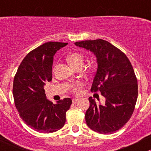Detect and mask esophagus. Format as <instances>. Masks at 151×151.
Returning <instances> with one entry per match:
<instances>
[{
  "label": "esophagus",
  "instance_id": "34e87169",
  "mask_svg": "<svg viewBox=\"0 0 151 151\" xmlns=\"http://www.w3.org/2000/svg\"><path fill=\"white\" fill-rule=\"evenodd\" d=\"M79 101H80V99H72V102L74 103V104H77Z\"/></svg>",
  "mask_w": 151,
  "mask_h": 151
}]
</instances>
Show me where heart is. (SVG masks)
Returning a JSON list of instances; mask_svg holds the SVG:
<instances>
[{
    "instance_id": "1",
    "label": "heart",
    "mask_w": 151,
    "mask_h": 151,
    "mask_svg": "<svg viewBox=\"0 0 151 151\" xmlns=\"http://www.w3.org/2000/svg\"><path fill=\"white\" fill-rule=\"evenodd\" d=\"M67 60L69 63V64L74 68H76L80 65H82L83 63V57L81 54L78 52H73L70 54L67 58ZM80 83H77L75 85L73 86V89L74 91H77V88L80 86Z\"/></svg>"
}]
</instances>
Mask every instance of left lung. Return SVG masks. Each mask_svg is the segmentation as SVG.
Segmentation results:
<instances>
[{
  "label": "left lung",
  "mask_w": 151,
  "mask_h": 151,
  "mask_svg": "<svg viewBox=\"0 0 151 151\" xmlns=\"http://www.w3.org/2000/svg\"><path fill=\"white\" fill-rule=\"evenodd\" d=\"M89 50L96 58L97 70L91 91H99L105 104H96L92 97L85 112L88 127L103 134L119 130L129 121L134 109L138 95L137 80L126 55L103 39L75 42Z\"/></svg>",
  "instance_id": "left-lung-1"
}]
</instances>
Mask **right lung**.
Wrapping results in <instances>:
<instances>
[{"instance_id": "right-lung-1", "label": "right lung", "mask_w": 151, "mask_h": 151, "mask_svg": "<svg viewBox=\"0 0 151 151\" xmlns=\"http://www.w3.org/2000/svg\"><path fill=\"white\" fill-rule=\"evenodd\" d=\"M68 43L50 42L28 53L19 65L13 83L15 106L23 121L36 132L52 133L66 122L70 98L53 104L47 99L45 86L52 80L53 56Z\"/></svg>"}]
</instances>
